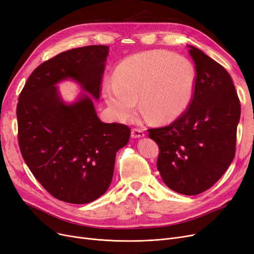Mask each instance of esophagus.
Returning <instances> with one entry per match:
<instances>
[{
	"label": "esophagus",
	"instance_id": "1",
	"mask_svg": "<svg viewBox=\"0 0 254 254\" xmlns=\"http://www.w3.org/2000/svg\"><path fill=\"white\" fill-rule=\"evenodd\" d=\"M145 133L143 130H140L138 128H133L131 130V137L132 138H140V137H144Z\"/></svg>",
	"mask_w": 254,
	"mask_h": 254
}]
</instances>
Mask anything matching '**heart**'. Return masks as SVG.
<instances>
[{"mask_svg":"<svg viewBox=\"0 0 254 254\" xmlns=\"http://www.w3.org/2000/svg\"><path fill=\"white\" fill-rule=\"evenodd\" d=\"M195 86V68L186 57L150 51L124 60L103 95L119 121L134 116L138 99L141 114L156 123H168L187 110Z\"/></svg>","mask_w":254,"mask_h":254,"instance_id":"b5f03b06","label":"heart"}]
</instances>
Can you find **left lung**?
Returning a JSON list of instances; mask_svg holds the SVG:
<instances>
[{
  "label": "left lung",
  "instance_id": "obj_1",
  "mask_svg": "<svg viewBox=\"0 0 254 254\" xmlns=\"http://www.w3.org/2000/svg\"><path fill=\"white\" fill-rule=\"evenodd\" d=\"M196 86L189 108L169 126L149 129L159 147L157 170L166 186L198 195L225 173L236 154L240 100L227 70L189 46Z\"/></svg>",
  "mask_w": 254,
  "mask_h": 254
}]
</instances>
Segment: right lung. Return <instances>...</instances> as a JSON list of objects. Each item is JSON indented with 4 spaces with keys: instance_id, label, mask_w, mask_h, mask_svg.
<instances>
[{
    "instance_id": "obj_1",
    "label": "right lung",
    "mask_w": 254,
    "mask_h": 254,
    "mask_svg": "<svg viewBox=\"0 0 254 254\" xmlns=\"http://www.w3.org/2000/svg\"><path fill=\"white\" fill-rule=\"evenodd\" d=\"M107 46L65 51L29 76L16 107L18 145L30 171L58 200L89 203L102 196L114 176L116 153L127 145L130 128L103 123L93 98L81 94L66 105L55 85L66 78L99 99Z\"/></svg>"
}]
</instances>
